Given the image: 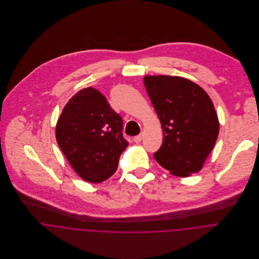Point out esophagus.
<instances>
[{
    "instance_id": "34e87169",
    "label": "esophagus",
    "mask_w": 259,
    "mask_h": 259,
    "mask_svg": "<svg viewBox=\"0 0 259 259\" xmlns=\"http://www.w3.org/2000/svg\"><path fill=\"white\" fill-rule=\"evenodd\" d=\"M143 137H144V135H143V134H141V135H139V136L135 137V138H134L135 143H141V142H142V140H143Z\"/></svg>"
}]
</instances>
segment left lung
Returning <instances> with one entry per match:
<instances>
[{"instance_id":"left-lung-1","label":"left lung","mask_w":259,"mask_h":259,"mask_svg":"<svg viewBox=\"0 0 259 259\" xmlns=\"http://www.w3.org/2000/svg\"><path fill=\"white\" fill-rule=\"evenodd\" d=\"M144 82L163 132L155 160L171 175L198 172L219 137L220 122L208 95L181 76L146 75Z\"/></svg>"}]
</instances>
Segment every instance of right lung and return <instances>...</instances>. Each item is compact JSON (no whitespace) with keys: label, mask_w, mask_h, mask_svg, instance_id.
<instances>
[{"label":"right lung","mask_w":259,"mask_h":259,"mask_svg":"<svg viewBox=\"0 0 259 259\" xmlns=\"http://www.w3.org/2000/svg\"><path fill=\"white\" fill-rule=\"evenodd\" d=\"M56 139L74 171L94 184L111 178L128 146L122 136L121 116L91 87L76 93L65 106Z\"/></svg>","instance_id":"obj_1"}]
</instances>
